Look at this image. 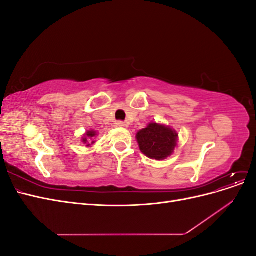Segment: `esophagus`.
Returning a JSON list of instances; mask_svg holds the SVG:
<instances>
[{
	"mask_svg": "<svg viewBox=\"0 0 256 256\" xmlns=\"http://www.w3.org/2000/svg\"><path fill=\"white\" fill-rule=\"evenodd\" d=\"M115 126L116 127H125V122H116Z\"/></svg>",
	"mask_w": 256,
	"mask_h": 256,
	"instance_id": "34e87169",
	"label": "esophagus"
}]
</instances>
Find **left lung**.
I'll return each instance as SVG.
<instances>
[{
	"label": "left lung",
	"instance_id": "1",
	"mask_svg": "<svg viewBox=\"0 0 256 256\" xmlns=\"http://www.w3.org/2000/svg\"><path fill=\"white\" fill-rule=\"evenodd\" d=\"M178 134L168 126L150 122L136 134L140 150L150 159L164 160L171 156L177 145Z\"/></svg>",
	"mask_w": 256,
	"mask_h": 256
}]
</instances>
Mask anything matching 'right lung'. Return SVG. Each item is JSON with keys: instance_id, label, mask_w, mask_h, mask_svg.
Instances as JSON below:
<instances>
[{"instance_id": "1", "label": "right lung", "mask_w": 256, "mask_h": 256, "mask_svg": "<svg viewBox=\"0 0 256 256\" xmlns=\"http://www.w3.org/2000/svg\"><path fill=\"white\" fill-rule=\"evenodd\" d=\"M96 136H97L96 131L90 130V131H88V132L85 134L84 136L82 138V142H83L84 144H88L86 146H90V145H92V144L95 143V141H92V138H95ZM90 140L92 141V142H90Z\"/></svg>"}]
</instances>
